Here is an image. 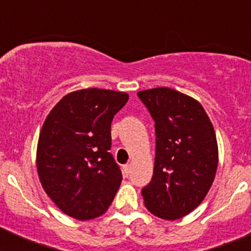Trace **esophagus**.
I'll return each mask as SVG.
<instances>
[{
  "instance_id": "esophagus-1",
  "label": "esophagus",
  "mask_w": 251,
  "mask_h": 251,
  "mask_svg": "<svg viewBox=\"0 0 251 251\" xmlns=\"http://www.w3.org/2000/svg\"><path fill=\"white\" fill-rule=\"evenodd\" d=\"M129 172H130V166L129 165L123 166V174L126 175V176H128V175H129Z\"/></svg>"
}]
</instances>
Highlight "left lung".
<instances>
[{
  "mask_svg": "<svg viewBox=\"0 0 251 251\" xmlns=\"http://www.w3.org/2000/svg\"><path fill=\"white\" fill-rule=\"evenodd\" d=\"M156 128V158L151 182L142 188L154 216L177 220L202 202L219 163L212 123L196 99L166 86L137 93Z\"/></svg>",
  "mask_w": 251,
  "mask_h": 251,
  "instance_id": "obj_1",
  "label": "left lung"
}]
</instances>
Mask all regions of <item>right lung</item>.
I'll return each instance as SVG.
<instances>
[{"label":"right lung","mask_w":251,"mask_h":251,"mask_svg":"<svg viewBox=\"0 0 251 251\" xmlns=\"http://www.w3.org/2000/svg\"><path fill=\"white\" fill-rule=\"evenodd\" d=\"M128 98L114 90H76L46 117L37 143V174L48 196L68 216L90 220L114 200L122 172L108 152L110 126Z\"/></svg>","instance_id":"add662e5"}]
</instances>
